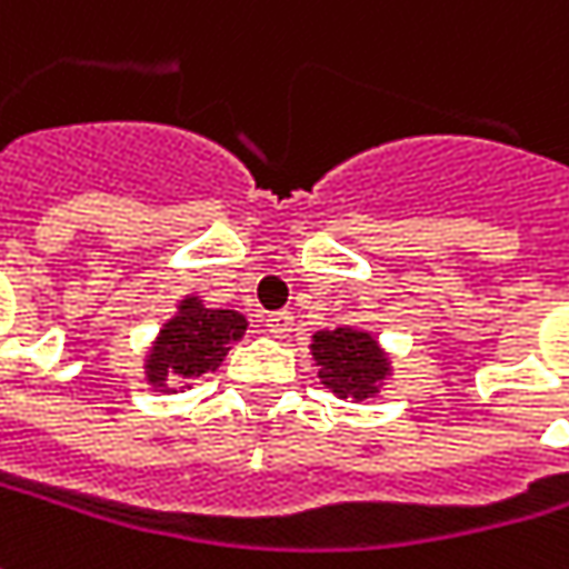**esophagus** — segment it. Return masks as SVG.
<instances>
[{
	"label": "esophagus",
	"instance_id": "1",
	"mask_svg": "<svg viewBox=\"0 0 569 569\" xmlns=\"http://www.w3.org/2000/svg\"><path fill=\"white\" fill-rule=\"evenodd\" d=\"M263 321H267V331L273 333V337H286V333L292 331V315L289 311H270Z\"/></svg>",
	"mask_w": 569,
	"mask_h": 569
}]
</instances>
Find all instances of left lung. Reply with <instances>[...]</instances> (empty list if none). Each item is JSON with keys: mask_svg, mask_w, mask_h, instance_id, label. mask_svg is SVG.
Instances as JSON below:
<instances>
[{"mask_svg": "<svg viewBox=\"0 0 569 569\" xmlns=\"http://www.w3.org/2000/svg\"><path fill=\"white\" fill-rule=\"evenodd\" d=\"M311 357L321 366V382L331 388L337 398L362 401L376 395V385L388 376V359L379 343L369 333L353 328L318 331L311 343Z\"/></svg>", "mask_w": 569, "mask_h": 569, "instance_id": "left-lung-1", "label": "left lung"}]
</instances>
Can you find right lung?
<instances>
[{"instance_id": "right-lung-1", "label": "right lung", "mask_w": 569, "mask_h": 569, "mask_svg": "<svg viewBox=\"0 0 569 569\" xmlns=\"http://www.w3.org/2000/svg\"><path fill=\"white\" fill-rule=\"evenodd\" d=\"M248 321L244 315L232 309H207L200 299H184L181 315H174L149 353L146 372L156 388H167V382L190 385L203 379L207 372H216L229 347L244 333Z\"/></svg>"}]
</instances>
